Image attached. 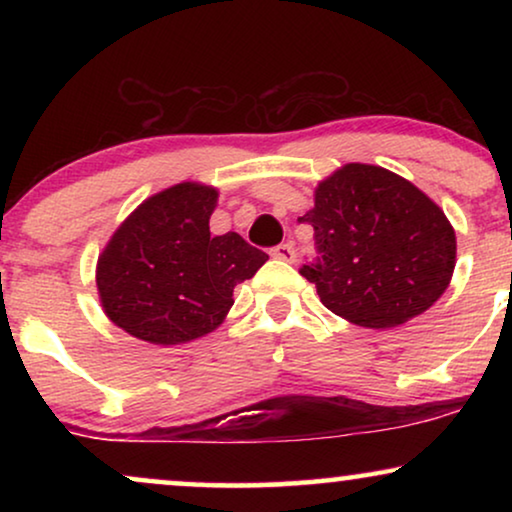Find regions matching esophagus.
<instances>
[{
	"instance_id": "esophagus-1",
	"label": "esophagus",
	"mask_w": 512,
	"mask_h": 512,
	"mask_svg": "<svg viewBox=\"0 0 512 512\" xmlns=\"http://www.w3.org/2000/svg\"><path fill=\"white\" fill-rule=\"evenodd\" d=\"M272 256L275 258H279V261H293V258H296V249H293V244L291 242H284V244H277L275 249L270 251Z\"/></svg>"
}]
</instances>
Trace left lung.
Returning a JSON list of instances; mask_svg holds the SVG:
<instances>
[{
    "instance_id": "1",
    "label": "left lung",
    "mask_w": 512,
    "mask_h": 512,
    "mask_svg": "<svg viewBox=\"0 0 512 512\" xmlns=\"http://www.w3.org/2000/svg\"><path fill=\"white\" fill-rule=\"evenodd\" d=\"M300 223L317 256L300 268L328 310L389 328L429 310L450 284L457 237L436 202L398 174L349 163L321 181Z\"/></svg>"
}]
</instances>
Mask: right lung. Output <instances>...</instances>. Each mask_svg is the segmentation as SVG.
Instances as JSON below:
<instances>
[{"label":"right lung","instance_id":"right-lung-1","mask_svg":"<svg viewBox=\"0 0 512 512\" xmlns=\"http://www.w3.org/2000/svg\"><path fill=\"white\" fill-rule=\"evenodd\" d=\"M214 207V188L177 184L139 205L111 237L97 289L125 333L167 347L214 331L235 286L268 261L237 233H209Z\"/></svg>","mask_w":512,"mask_h":512}]
</instances>
